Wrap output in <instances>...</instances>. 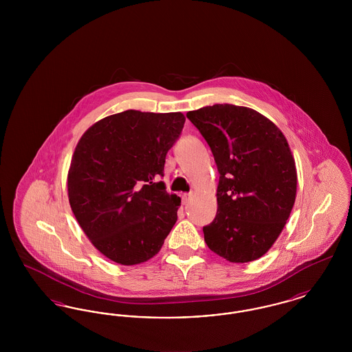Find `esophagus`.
<instances>
[{"instance_id":"1","label":"esophagus","mask_w":352,"mask_h":352,"mask_svg":"<svg viewBox=\"0 0 352 352\" xmlns=\"http://www.w3.org/2000/svg\"><path fill=\"white\" fill-rule=\"evenodd\" d=\"M191 197H192V192H184V194H182V201H184V204H186L187 201H190Z\"/></svg>"}]
</instances>
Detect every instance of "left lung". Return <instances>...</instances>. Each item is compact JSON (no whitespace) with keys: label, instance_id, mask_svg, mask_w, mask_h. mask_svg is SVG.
<instances>
[{"label":"left lung","instance_id":"left-lung-1","mask_svg":"<svg viewBox=\"0 0 352 352\" xmlns=\"http://www.w3.org/2000/svg\"><path fill=\"white\" fill-rule=\"evenodd\" d=\"M214 154L217 217L203 227L208 248L231 263L269 251L292 212L297 171L283 132L247 107L215 104L187 112Z\"/></svg>","mask_w":352,"mask_h":352}]
</instances>
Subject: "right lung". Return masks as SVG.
Segmentation results:
<instances>
[{
	"instance_id": "obj_1",
	"label": "right lung",
	"mask_w": 352,
	"mask_h": 352,
	"mask_svg": "<svg viewBox=\"0 0 352 352\" xmlns=\"http://www.w3.org/2000/svg\"><path fill=\"white\" fill-rule=\"evenodd\" d=\"M181 112L125 111L82 135L68 170V199L84 234L121 265L148 261L177 221L181 198L162 182L168 151L184 129Z\"/></svg>"
}]
</instances>
